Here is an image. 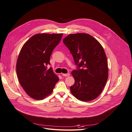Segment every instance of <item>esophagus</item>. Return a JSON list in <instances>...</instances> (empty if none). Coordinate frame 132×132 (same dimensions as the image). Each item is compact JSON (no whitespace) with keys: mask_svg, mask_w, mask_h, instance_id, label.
<instances>
[{"mask_svg":"<svg viewBox=\"0 0 132 132\" xmlns=\"http://www.w3.org/2000/svg\"><path fill=\"white\" fill-rule=\"evenodd\" d=\"M70 76V73H66V74H65V73H63L62 74V76H64V77H68V76Z\"/></svg>","mask_w":132,"mask_h":132,"instance_id":"obj_1","label":"esophagus"}]
</instances>
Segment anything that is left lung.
Masks as SVG:
<instances>
[{
	"label": "left lung",
	"mask_w": 132,
	"mask_h": 132,
	"mask_svg": "<svg viewBox=\"0 0 132 132\" xmlns=\"http://www.w3.org/2000/svg\"><path fill=\"white\" fill-rule=\"evenodd\" d=\"M73 56L77 70L72 71L75 80L70 87L78 100L89 101L96 99L108 78L107 57L100 43L87 33L71 34L63 39Z\"/></svg>",
	"instance_id": "8db88e82"
}]
</instances>
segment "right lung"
Listing matches in <instances>:
<instances>
[{
    "instance_id": "right-lung-1",
    "label": "right lung",
    "mask_w": 132,
    "mask_h": 132,
    "mask_svg": "<svg viewBox=\"0 0 132 132\" xmlns=\"http://www.w3.org/2000/svg\"><path fill=\"white\" fill-rule=\"evenodd\" d=\"M63 34L40 33L33 36L21 49L16 63V73L21 86L32 98L42 100L53 91L59 77L50 65L53 50Z\"/></svg>"
}]
</instances>
